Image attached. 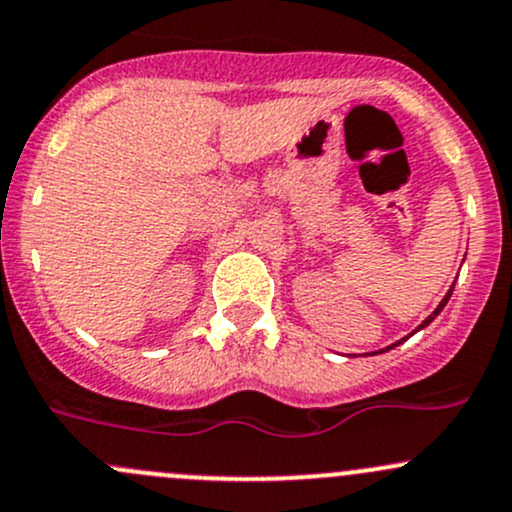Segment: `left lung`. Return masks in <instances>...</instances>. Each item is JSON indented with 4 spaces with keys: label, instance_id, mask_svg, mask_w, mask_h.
Listing matches in <instances>:
<instances>
[{
    "label": "left lung",
    "instance_id": "8db88e82",
    "mask_svg": "<svg viewBox=\"0 0 512 512\" xmlns=\"http://www.w3.org/2000/svg\"><path fill=\"white\" fill-rule=\"evenodd\" d=\"M451 292H454V287H451V289H449V292H446V297L439 301V306H437V309H434V311H432V314H429V316H427V319H424V321H422V324H419L417 328H414V331L410 333V336H414V333H417V331H422V328H427L429 324H432V321H434V319H437V316L441 314V309H444V306H446V301H449V297H451ZM410 336H407V338H410ZM407 338H400V341H397V343H392V346H387V348H380V351H375V353H385V351H390V348L400 346V343H402V341H407Z\"/></svg>",
    "mask_w": 512,
    "mask_h": 512
}]
</instances>
